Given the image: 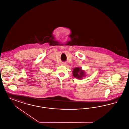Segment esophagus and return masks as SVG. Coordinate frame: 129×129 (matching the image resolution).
I'll return each instance as SVG.
<instances>
[{"label":"esophagus","instance_id":"esophagus-1","mask_svg":"<svg viewBox=\"0 0 129 129\" xmlns=\"http://www.w3.org/2000/svg\"><path fill=\"white\" fill-rule=\"evenodd\" d=\"M61 65H62V66H66L67 65V63H61Z\"/></svg>","mask_w":129,"mask_h":129}]
</instances>
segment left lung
I'll return each mask as SVG.
<instances>
[{
    "label": "left lung",
    "mask_w": 129,
    "mask_h": 129,
    "mask_svg": "<svg viewBox=\"0 0 129 129\" xmlns=\"http://www.w3.org/2000/svg\"><path fill=\"white\" fill-rule=\"evenodd\" d=\"M73 71V75L74 77L78 79H83L86 77V73L85 71L82 70L81 68L76 67L74 68Z\"/></svg>",
    "instance_id": "left-lung-1"
}]
</instances>
